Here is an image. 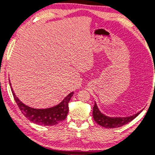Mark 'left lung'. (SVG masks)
<instances>
[{
  "label": "left lung",
  "instance_id": "obj_1",
  "mask_svg": "<svg viewBox=\"0 0 155 155\" xmlns=\"http://www.w3.org/2000/svg\"><path fill=\"white\" fill-rule=\"evenodd\" d=\"M141 111L134 114V115L130 116V117H108V116H106L104 114H102L98 109V107H97L96 102H95L93 110V117L94 120L101 127H104L106 128H117L124 126V125L127 124V123L133 120L135 117H137L140 114Z\"/></svg>",
  "mask_w": 155,
  "mask_h": 155
}]
</instances>
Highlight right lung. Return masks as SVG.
<instances>
[{"label": "right lung", "instance_id": "obj_1", "mask_svg": "<svg viewBox=\"0 0 155 155\" xmlns=\"http://www.w3.org/2000/svg\"><path fill=\"white\" fill-rule=\"evenodd\" d=\"M12 91L17 105L21 110L22 114L31 122L43 126H53L66 118V116L69 112L68 104L73 95V92L70 93L67 97L64 98L60 104H58L55 107L46 109H35L26 106L22 102H21L15 94L12 88Z\"/></svg>", "mask_w": 155, "mask_h": 155}]
</instances>
